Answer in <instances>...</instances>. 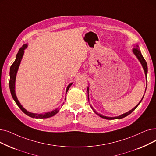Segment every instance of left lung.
Segmentation results:
<instances>
[{
    "label": "left lung",
    "instance_id": "1",
    "mask_svg": "<svg viewBox=\"0 0 156 156\" xmlns=\"http://www.w3.org/2000/svg\"><path fill=\"white\" fill-rule=\"evenodd\" d=\"M135 46V48H133V53H134V55H136V57H137V58H138V59L140 60V62H141V65H142V66H143V67H144V71H145V75H146V78H147V71H148V68H147V62H146V61H145V58H144V57L142 56V55H141V51H140V49L138 48V45H135L134 46ZM146 88H147V87H146ZM89 89V88H88L87 89V90ZM88 91H89V90H88ZM143 98H144V97H143ZM143 98L141 99V100L140 101V102L141 101H142V99H143ZM140 102L138 103V105H136V106H135L134 108H133V109L131 110H130V111H129L128 112H127V113H124V114H123V115H120V116H119V117H105V116H103V115H102L101 114H99V113H98L96 111H95L94 110V108L92 107V106H90V107L92 108V109L94 110V112L96 113V114H98V115H99L101 117H102V118H103V119H108V120H113V119H122V118H124V117H126V116H127V115H129V114H131L135 109H136V108H137V106L139 105V104L140 103Z\"/></svg>",
    "mask_w": 156,
    "mask_h": 156
}]
</instances>
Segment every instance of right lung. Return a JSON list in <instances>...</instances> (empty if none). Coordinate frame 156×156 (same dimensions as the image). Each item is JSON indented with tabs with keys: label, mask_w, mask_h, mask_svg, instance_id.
<instances>
[{
	"label": "right lung",
	"mask_w": 156,
	"mask_h": 156,
	"mask_svg": "<svg viewBox=\"0 0 156 156\" xmlns=\"http://www.w3.org/2000/svg\"><path fill=\"white\" fill-rule=\"evenodd\" d=\"M27 46L26 44H23L22 46V48H20V49L19 50L17 55H16V60H15V62H13V64L11 65V67H10V72H9V74H10V79H9V89H10V91H11V94L12 95V97L13 98V99L15 100V103H16V105L18 106V107L21 109V110L25 113L27 115H28L32 118H36V119H46V118H49L51 117L53 115H55L56 113H57L59 111L58 108H57L56 110H53L52 112H50L48 113H44L43 114H37V113H32L30 112H29L27 111L25 108L21 105V104L20 103V102L18 101L16 94H15V79H16V73L18 71V69L19 67L20 62H21V60L22 58L23 53H24V50L26 48V47ZM72 85V83H70L68 86L67 87L66 89V93L68 91L69 87H71V85ZM63 103V105H64Z\"/></svg>",
	"instance_id": "add662e5"
}]
</instances>
